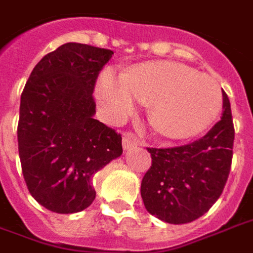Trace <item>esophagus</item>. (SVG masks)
<instances>
[{
    "instance_id": "obj_1",
    "label": "esophagus",
    "mask_w": 253,
    "mask_h": 253,
    "mask_svg": "<svg viewBox=\"0 0 253 253\" xmlns=\"http://www.w3.org/2000/svg\"><path fill=\"white\" fill-rule=\"evenodd\" d=\"M123 147H125V150L127 149H131V147H135L136 145H139V139L136 138L134 134L131 132H127L123 135Z\"/></svg>"
}]
</instances>
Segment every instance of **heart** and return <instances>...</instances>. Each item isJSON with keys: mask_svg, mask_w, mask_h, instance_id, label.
Masks as SVG:
<instances>
[{"mask_svg": "<svg viewBox=\"0 0 253 253\" xmlns=\"http://www.w3.org/2000/svg\"><path fill=\"white\" fill-rule=\"evenodd\" d=\"M96 92L104 111L115 121L126 118L136 100L147 103L151 126L170 138L201 132L222 107L221 87L216 80L170 61L139 64L123 75L104 69Z\"/></svg>", "mask_w": 253, "mask_h": 253, "instance_id": "obj_1", "label": "heart"}]
</instances>
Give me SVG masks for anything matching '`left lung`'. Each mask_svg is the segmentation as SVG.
<instances>
[{"instance_id":"obj_1","label":"left lung","mask_w":253,"mask_h":253,"mask_svg":"<svg viewBox=\"0 0 253 253\" xmlns=\"http://www.w3.org/2000/svg\"><path fill=\"white\" fill-rule=\"evenodd\" d=\"M233 139L231 103L222 91L221 121L207 135L186 145L147 147L151 166L141 184L147 212L170 224H186L205 214L226 184Z\"/></svg>"}]
</instances>
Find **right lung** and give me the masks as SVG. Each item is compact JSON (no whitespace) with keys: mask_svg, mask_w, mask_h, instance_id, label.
<instances>
[{"mask_svg":"<svg viewBox=\"0 0 253 253\" xmlns=\"http://www.w3.org/2000/svg\"><path fill=\"white\" fill-rule=\"evenodd\" d=\"M114 52L67 42L32 71L20 103L18 154L29 193L50 212L88 208L91 179L122 155V136L93 119V89Z\"/></svg>","mask_w":253,"mask_h":253,"instance_id":"right-lung-1","label":"right lung"}]
</instances>
